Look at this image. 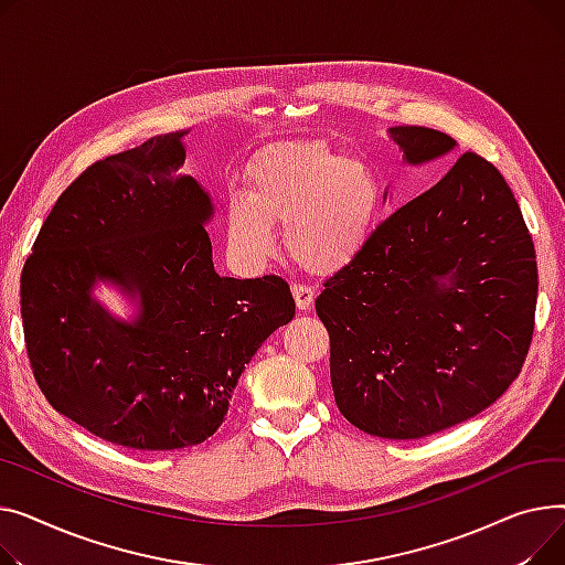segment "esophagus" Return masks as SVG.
<instances>
[{
	"mask_svg": "<svg viewBox=\"0 0 565 565\" xmlns=\"http://www.w3.org/2000/svg\"><path fill=\"white\" fill-rule=\"evenodd\" d=\"M294 301L298 310H310L315 303V289L310 285H294Z\"/></svg>",
	"mask_w": 565,
	"mask_h": 565,
	"instance_id": "34e87169",
	"label": "esophagus"
}]
</instances>
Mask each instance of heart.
<instances>
[{"label": "heart", "instance_id": "1", "mask_svg": "<svg viewBox=\"0 0 565 565\" xmlns=\"http://www.w3.org/2000/svg\"><path fill=\"white\" fill-rule=\"evenodd\" d=\"M381 207V186L367 163L321 141H280L248 169V193L227 198L230 253L259 267L276 248L274 223H285L291 259L310 274H335L367 244Z\"/></svg>", "mask_w": 565, "mask_h": 565}]
</instances>
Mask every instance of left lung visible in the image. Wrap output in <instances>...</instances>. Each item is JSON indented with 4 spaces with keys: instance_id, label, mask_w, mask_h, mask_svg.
<instances>
[{
    "instance_id": "1",
    "label": "left lung",
    "mask_w": 565,
    "mask_h": 565,
    "mask_svg": "<svg viewBox=\"0 0 565 565\" xmlns=\"http://www.w3.org/2000/svg\"><path fill=\"white\" fill-rule=\"evenodd\" d=\"M387 131L411 166L456 150L438 129ZM323 287L315 308L335 404L370 436L415 440L479 415L532 344L534 242L511 186L477 152L385 218Z\"/></svg>"
}]
</instances>
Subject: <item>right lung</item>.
Returning a JSON list of instances; mask_svg holds the SVG:
<instances>
[{"mask_svg":"<svg viewBox=\"0 0 565 565\" xmlns=\"http://www.w3.org/2000/svg\"><path fill=\"white\" fill-rule=\"evenodd\" d=\"M186 131L99 159L45 218L22 269L33 376L54 411L114 445L171 451L205 443L250 358L294 319L278 276L214 271L210 193L182 175ZM111 281L140 315L111 318Z\"/></svg>","mask_w":565,"mask_h":565,"instance_id":"obj_1","label":"right lung"}]
</instances>
